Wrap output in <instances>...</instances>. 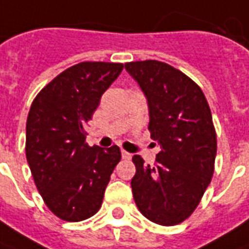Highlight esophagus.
<instances>
[{"label":"esophagus","mask_w":249,"mask_h":249,"mask_svg":"<svg viewBox=\"0 0 249 249\" xmlns=\"http://www.w3.org/2000/svg\"><path fill=\"white\" fill-rule=\"evenodd\" d=\"M121 156H123V159H125V160H129L130 158H132V155L129 154V152H126V151H121Z\"/></svg>","instance_id":"esophagus-1"}]
</instances>
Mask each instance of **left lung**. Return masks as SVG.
I'll list each match as a JSON object with an SVG mask.
<instances>
[{"label": "left lung", "mask_w": 249, "mask_h": 249, "mask_svg": "<svg viewBox=\"0 0 249 249\" xmlns=\"http://www.w3.org/2000/svg\"><path fill=\"white\" fill-rule=\"evenodd\" d=\"M147 98L151 137L160 145L154 167L132 160L130 186L149 221L171 227L196 210L214 171L217 137L202 90L182 71L158 60L125 63ZM154 144V142H152Z\"/></svg>", "instance_id": "obj_1"}]
</instances>
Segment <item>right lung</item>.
<instances>
[{
	"instance_id": "1",
	"label": "right lung",
	"mask_w": 249,
	"mask_h": 249,
	"mask_svg": "<svg viewBox=\"0 0 249 249\" xmlns=\"http://www.w3.org/2000/svg\"><path fill=\"white\" fill-rule=\"evenodd\" d=\"M123 69L121 63H78L53 78L31 105L28 164L48 209L64 221H82L100 210L121 159L117 145L90 147L85 129Z\"/></svg>"
}]
</instances>
